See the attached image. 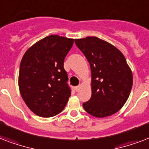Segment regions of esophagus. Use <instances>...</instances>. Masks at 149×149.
Segmentation results:
<instances>
[{
	"label": "esophagus",
	"instance_id": "1",
	"mask_svg": "<svg viewBox=\"0 0 149 149\" xmlns=\"http://www.w3.org/2000/svg\"><path fill=\"white\" fill-rule=\"evenodd\" d=\"M81 85H78V86H76V87H75V90L77 91V92H78V91L81 89Z\"/></svg>",
	"mask_w": 149,
	"mask_h": 149
}]
</instances>
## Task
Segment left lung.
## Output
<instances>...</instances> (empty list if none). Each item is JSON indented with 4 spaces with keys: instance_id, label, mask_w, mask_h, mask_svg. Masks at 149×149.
Listing matches in <instances>:
<instances>
[{
    "instance_id": "left-lung-1",
    "label": "left lung",
    "mask_w": 149,
    "mask_h": 149,
    "mask_svg": "<svg viewBox=\"0 0 149 149\" xmlns=\"http://www.w3.org/2000/svg\"><path fill=\"white\" fill-rule=\"evenodd\" d=\"M90 64L92 96L83 107L95 117L111 116L121 109L131 93L133 74L124 54L95 36L74 40Z\"/></svg>"
}]
</instances>
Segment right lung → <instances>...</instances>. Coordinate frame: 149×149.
Listing matches in <instances>:
<instances>
[{
	"instance_id": "add662e5",
	"label": "right lung",
	"mask_w": 149,
	"mask_h": 149,
	"mask_svg": "<svg viewBox=\"0 0 149 149\" xmlns=\"http://www.w3.org/2000/svg\"><path fill=\"white\" fill-rule=\"evenodd\" d=\"M74 39L50 35L30 47L21 61L18 88L31 111L51 117L64 109L71 96L64 68Z\"/></svg>"
}]
</instances>
